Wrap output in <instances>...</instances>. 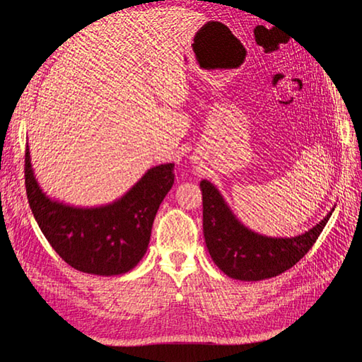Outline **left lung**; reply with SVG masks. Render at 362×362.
<instances>
[{
    "label": "left lung",
    "instance_id": "1",
    "mask_svg": "<svg viewBox=\"0 0 362 362\" xmlns=\"http://www.w3.org/2000/svg\"><path fill=\"white\" fill-rule=\"evenodd\" d=\"M204 237L214 264L238 281H261L291 269L319 238L334 211L296 237H267L246 228L214 185L202 180Z\"/></svg>",
    "mask_w": 362,
    "mask_h": 362
}]
</instances>
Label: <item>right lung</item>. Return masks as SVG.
Wrapping results in <instances>:
<instances>
[{
    "instance_id": "right-lung-1",
    "label": "right lung",
    "mask_w": 362,
    "mask_h": 362,
    "mask_svg": "<svg viewBox=\"0 0 362 362\" xmlns=\"http://www.w3.org/2000/svg\"><path fill=\"white\" fill-rule=\"evenodd\" d=\"M173 178V163L158 164L115 202L74 206L51 199L40 189L28 144L25 148V189L33 216L62 259L89 275H122L139 264Z\"/></svg>"
}]
</instances>
